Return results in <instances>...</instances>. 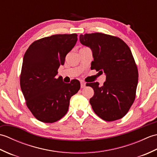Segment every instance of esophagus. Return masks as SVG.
<instances>
[{"label": "esophagus", "mask_w": 157, "mask_h": 157, "mask_svg": "<svg viewBox=\"0 0 157 157\" xmlns=\"http://www.w3.org/2000/svg\"><path fill=\"white\" fill-rule=\"evenodd\" d=\"M86 86V83L84 82H81V88H84Z\"/></svg>", "instance_id": "1"}]
</instances>
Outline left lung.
<instances>
[{"mask_svg":"<svg viewBox=\"0 0 157 157\" xmlns=\"http://www.w3.org/2000/svg\"><path fill=\"white\" fill-rule=\"evenodd\" d=\"M79 41L92 51L91 68L106 75L101 86L87 83L94 90L90 103L94 113L106 121L123 117L134 103L138 82V71L131 50L117 36L102 34H81Z\"/></svg>","mask_w":157,"mask_h":157,"instance_id":"8db88e82","label":"left lung"}]
</instances>
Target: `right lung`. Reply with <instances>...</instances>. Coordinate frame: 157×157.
I'll return each instance as SVG.
<instances>
[{
	"label": "right lung",
	"instance_id": "right-lung-1",
	"mask_svg": "<svg viewBox=\"0 0 157 157\" xmlns=\"http://www.w3.org/2000/svg\"><path fill=\"white\" fill-rule=\"evenodd\" d=\"M78 35L56 34L36 40L29 46L23 59L20 86L32 115L44 123H54L68 111L70 98L80 88L73 79L64 83L56 78L60 65L74 47Z\"/></svg>",
	"mask_w": 157,
	"mask_h": 157
}]
</instances>
